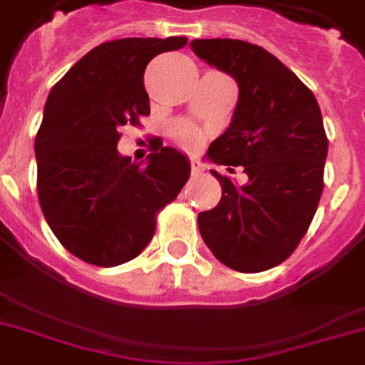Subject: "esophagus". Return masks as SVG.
Instances as JSON below:
<instances>
[{"label": "esophagus", "instance_id": "1", "mask_svg": "<svg viewBox=\"0 0 365 365\" xmlns=\"http://www.w3.org/2000/svg\"><path fill=\"white\" fill-rule=\"evenodd\" d=\"M191 172H193V176H199L205 172V165L199 159H191Z\"/></svg>", "mask_w": 365, "mask_h": 365}]
</instances>
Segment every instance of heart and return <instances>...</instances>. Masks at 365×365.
Segmentation results:
<instances>
[{"label":"heart","mask_w":365,"mask_h":365,"mask_svg":"<svg viewBox=\"0 0 365 365\" xmlns=\"http://www.w3.org/2000/svg\"><path fill=\"white\" fill-rule=\"evenodd\" d=\"M200 138H202V134H200L199 128L189 125V123H183L176 128V140L178 143H182L183 148H195L200 142Z\"/></svg>","instance_id":"heart-1"}]
</instances>
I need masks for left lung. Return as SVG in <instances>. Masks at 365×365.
Listing matches in <instances>:
<instances>
[{"label":"left lung","instance_id":"left-lung-1","mask_svg":"<svg viewBox=\"0 0 365 365\" xmlns=\"http://www.w3.org/2000/svg\"><path fill=\"white\" fill-rule=\"evenodd\" d=\"M193 53L239 85L233 119L206 159L242 166L246 183L212 174L222 199L199 214V231L223 265L259 272L282 263L317 212L328 138L314 94L263 47L240 39H195Z\"/></svg>","mask_w":365,"mask_h":365}]
</instances>
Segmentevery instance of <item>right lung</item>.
I'll return each mask as SVG.
<instances>
[{
	"mask_svg": "<svg viewBox=\"0 0 365 365\" xmlns=\"http://www.w3.org/2000/svg\"><path fill=\"white\" fill-rule=\"evenodd\" d=\"M187 37L102 43L48 93L36 136L37 197L56 239L79 259L115 267L151 242L157 212L191 174L187 155L160 148L145 163L117 151L119 128L149 115L143 71Z\"/></svg>",
	"mask_w": 365,
	"mask_h": 365,
	"instance_id": "add662e5",
	"label": "right lung"
}]
</instances>
